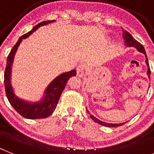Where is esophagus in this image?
Listing matches in <instances>:
<instances>
[{
	"label": "esophagus",
	"instance_id": "34e87169",
	"mask_svg": "<svg viewBox=\"0 0 154 154\" xmlns=\"http://www.w3.org/2000/svg\"><path fill=\"white\" fill-rule=\"evenodd\" d=\"M85 69V66L84 65H79L77 68V76L80 77H82L84 76Z\"/></svg>",
	"mask_w": 154,
	"mask_h": 154
}]
</instances>
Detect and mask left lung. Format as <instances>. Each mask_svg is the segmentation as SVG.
I'll return each instance as SVG.
<instances>
[{"label":"left lung","mask_w":154,"mask_h":154,"mask_svg":"<svg viewBox=\"0 0 154 154\" xmlns=\"http://www.w3.org/2000/svg\"><path fill=\"white\" fill-rule=\"evenodd\" d=\"M122 37L124 38L125 42V44H126L127 46L129 47H134V48H136L139 52H141V53H143L146 57V65L148 66V72H147V74H148L149 77H150V69H149V60H148V58H147V56H146V51H145V49H144L143 45L141 44V43H139L137 41L134 39L133 36H132L129 32H127L126 30H124L122 29ZM87 112H89V114L90 115V117H91L92 119L94 120V122H97V123H98V124L101 125L103 126H107V127H118V126H121L122 125H124L125 123H121V124H111V123H106V122H103L100 120H98L97 118L93 116V115L89 112V111L87 109Z\"/></svg>","instance_id":"obj_1"}]
</instances>
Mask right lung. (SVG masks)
<instances>
[{
  "label": "right lung",
  "instance_id": "add662e5",
  "mask_svg": "<svg viewBox=\"0 0 154 154\" xmlns=\"http://www.w3.org/2000/svg\"><path fill=\"white\" fill-rule=\"evenodd\" d=\"M53 21L54 20L42 21V22L37 24V25H35L31 31L22 35L18 39L15 45L12 48L10 53L7 57V63H6L5 72V79H4L6 96L13 109L23 117L28 118V119L45 118V117L50 116L53 113V110L57 107L59 98L62 94L63 90L65 89L68 80L69 79V77L76 76L77 74V71L73 69L70 72H64L60 76H58L57 77H56L55 79L49 85V86L47 87V89H45V95L42 101L39 102L29 103L28 101H23L21 99L18 98L13 93V89L10 81L11 67H12V64H13V57H14V55H15L19 45L22 42L23 39L30 36L38 28L42 25H47L49 23L53 22Z\"/></svg>",
  "mask_w": 154,
  "mask_h": 154
}]
</instances>
